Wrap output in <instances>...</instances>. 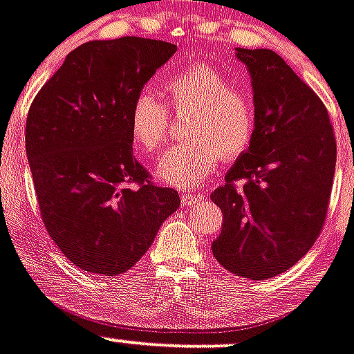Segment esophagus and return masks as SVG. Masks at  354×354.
Masks as SVG:
<instances>
[{
	"mask_svg": "<svg viewBox=\"0 0 354 354\" xmlns=\"http://www.w3.org/2000/svg\"><path fill=\"white\" fill-rule=\"evenodd\" d=\"M200 200H201L200 194L186 193V194H183V198H180V203H183V207H191V205L198 203Z\"/></svg>",
	"mask_w": 354,
	"mask_h": 354,
	"instance_id": "34e87169",
	"label": "esophagus"
}]
</instances>
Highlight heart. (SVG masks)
<instances>
[{
	"label": "heart",
	"mask_w": 354,
	"mask_h": 354,
	"mask_svg": "<svg viewBox=\"0 0 354 354\" xmlns=\"http://www.w3.org/2000/svg\"><path fill=\"white\" fill-rule=\"evenodd\" d=\"M163 97L175 113L189 111V139L165 151L154 168L158 180L174 187H194L215 170L218 158L234 160L247 151L255 130L254 104L214 66L193 62L168 74L163 80ZM167 106L149 90L136 95L129 127L140 149L154 151L165 142Z\"/></svg>",
	"instance_id": "b5f03b06"
}]
</instances>
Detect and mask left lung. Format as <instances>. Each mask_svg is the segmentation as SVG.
<instances>
[{"label":"left lung","mask_w":354,"mask_h":354,"mask_svg":"<svg viewBox=\"0 0 354 354\" xmlns=\"http://www.w3.org/2000/svg\"><path fill=\"white\" fill-rule=\"evenodd\" d=\"M236 59L250 74L255 130L210 196L224 215L212 252L224 269L259 281L292 268L318 238L337 147L326 107L278 53L236 48Z\"/></svg>","instance_id":"1"}]
</instances>
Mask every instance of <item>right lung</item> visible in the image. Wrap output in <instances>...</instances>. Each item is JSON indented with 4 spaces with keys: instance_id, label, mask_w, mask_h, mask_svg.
Here are the masks:
<instances>
[{
    "instance_id": "obj_1",
    "label": "right lung",
    "mask_w": 354,
    "mask_h": 354,
    "mask_svg": "<svg viewBox=\"0 0 354 354\" xmlns=\"http://www.w3.org/2000/svg\"><path fill=\"white\" fill-rule=\"evenodd\" d=\"M177 46L127 36L69 53L28 114L26 153L48 234L83 271L118 276L146 254L180 200L133 156L137 93Z\"/></svg>"
}]
</instances>
